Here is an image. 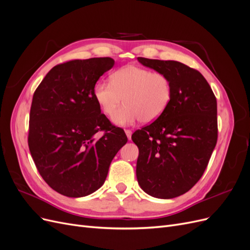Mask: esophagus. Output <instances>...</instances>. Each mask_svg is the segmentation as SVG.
I'll list each match as a JSON object with an SVG mask.
<instances>
[{"instance_id": "34e87169", "label": "esophagus", "mask_w": 250, "mask_h": 250, "mask_svg": "<svg viewBox=\"0 0 250 250\" xmlns=\"http://www.w3.org/2000/svg\"><path fill=\"white\" fill-rule=\"evenodd\" d=\"M125 133H126V135H127V138H128V140H131V130H129V129H125Z\"/></svg>"}]
</instances>
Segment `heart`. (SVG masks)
Masks as SVG:
<instances>
[{
    "mask_svg": "<svg viewBox=\"0 0 250 250\" xmlns=\"http://www.w3.org/2000/svg\"><path fill=\"white\" fill-rule=\"evenodd\" d=\"M110 82L99 80L94 86V97L105 115L111 117L125 99V105L112 121L125 126L140 120L151 123L168 108L172 98L169 78L163 73L129 64L110 75Z\"/></svg>",
    "mask_w": 250,
    "mask_h": 250,
    "instance_id": "heart-1",
    "label": "heart"
}]
</instances>
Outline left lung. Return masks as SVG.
Masks as SVG:
<instances>
[{
    "label": "left lung",
    "mask_w": 250,
    "mask_h": 250,
    "mask_svg": "<svg viewBox=\"0 0 250 250\" xmlns=\"http://www.w3.org/2000/svg\"><path fill=\"white\" fill-rule=\"evenodd\" d=\"M138 60L165 74L172 86L168 108L131 135L139 148L138 183L152 197L175 198L191 190L208 167L218 138L217 100L192 67L175 60Z\"/></svg>",
    "instance_id": "1"
}]
</instances>
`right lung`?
<instances>
[{
    "label": "right lung",
    "instance_id": "1",
    "mask_svg": "<svg viewBox=\"0 0 250 250\" xmlns=\"http://www.w3.org/2000/svg\"><path fill=\"white\" fill-rule=\"evenodd\" d=\"M115 64L110 57L71 60L49 71L33 95L28 145L43 180L59 194L84 197L100 188L118 151L122 128L101 113L94 86Z\"/></svg>",
    "mask_w": 250,
    "mask_h": 250
}]
</instances>
